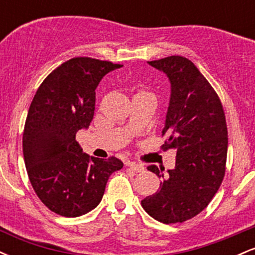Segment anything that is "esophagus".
I'll use <instances>...</instances> for the list:
<instances>
[{"label": "esophagus", "mask_w": 255, "mask_h": 255, "mask_svg": "<svg viewBox=\"0 0 255 255\" xmlns=\"http://www.w3.org/2000/svg\"><path fill=\"white\" fill-rule=\"evenodd\" d=\"M128 166L133 171L135 172H141L145 170V166L142 164H139V163H135V162H129L128 163Z\"/></svg>", "instance_id": "esophagus-1"}]
</instances>
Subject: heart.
I'll return each instance as SVG.
<instances>
[{"label":"heart","instance_id":"heart-1","mask_svg":"<svg viewBox=\"0 0 255 255\" xmlns=\"http://www.w3.org/2000/svg\"><path fill=\"white\" fill-rule=\"evenodd\" d=\"M140 92H146V91H145L144 89H141V90H140V91H139V92H137V93H140Z\"/></svg>","mask_w":255,"mask_h":255}]
</instances>
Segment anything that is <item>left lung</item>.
Listing matches in <instances>:
<instances>
[{"label": "left lung", "instance_id": "1", "mask_svg": "<svg viewBox=\"0 0 255 255\" xmlns=\"http://www.w3.org/2000/svg\"><path fill=\"white\" fill-rule=\"evenodd\" d=\"M171 83L170 104L162 136L163 151L175 148V169H147L162 177L159 189L141 200L151 217L165 224L182 223L199 215L221 187L228 153V128L217 92L188 58L168 56L150 61Z\"/></svg>", "mask_w": 255, "mask_h": 255}]
</instances>
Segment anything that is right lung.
<instances>
[{"mask_svg": "<svg viewBox=\"0 0 255 255\" xmlns=\"http://www.w3.org/2000/svg\"><path fill=\"white\" fill-rule=\"evenodd\" d=\"M121 64L92 57H73L38 87L26 118L22 151L37 197L52 212L79 217L101 203L108 178L124 166L84 153L77 131L95 115L96 89L107 73Z\"/></svg>", "mask_w": 255, "mask_h": 255, "instance_id": "obj_1", "label": "right lung"}]
</instances>
